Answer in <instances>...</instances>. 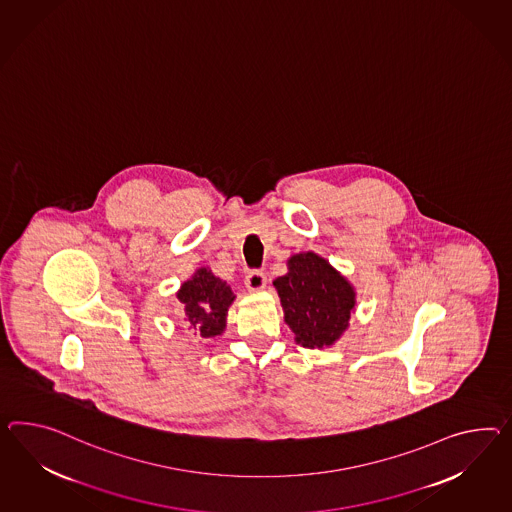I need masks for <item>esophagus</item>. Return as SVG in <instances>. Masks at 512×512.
Returning <instances> with one entry per match:
<instances>
[{
    "label": "esophagus",
    "instance_id": "34e87169",
    "mask_svg": "<svg viewBox=\"0 0 512 512\" xmlns=\"http://www.w3.org/2000/svg\"><path fill=\"white\" fill-rule=\"evenodd\" d=\"M245 284H247V288L250 291H260L267 284V276L263 275L262 271L254 269V271H249L247 276H245Z\"/></svg>",
    "mask_w": 512,
    "mask_h": 512
}]
</instances>
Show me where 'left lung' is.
I'll return each mask as SVG.
<instances>
[{
    "instance_id": "obj_1",
    "label": "left lung",
    "mask_w": 512,
    "mask_h": 512,
    "mask_svg": "<svg viewBox=\"0 0 512 512\" xmlns=\"http://www.w3.org/2000/svg\"><path fill=\"white\" fill-rule=\"evenodd\" d=\"M273 286L284 308V321L302 347H328L349 327L356 304L354 288L315 252L291 256L288 275L278 276Z\"/></svg>"
}]
</instances>
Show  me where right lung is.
<instances>
[{"mask_svg": "<svg viewBox=\"0 0 512 512\" xmlns=\"http://www.w3.org/2000/svg\"><path fill=\"white\" fill-rule=\"evenodd\" d=\"M176 297L184 304L187 323L197 330L200 338L223 334L228 308L236 299L230 286L206 267L197 269L193 278L182 284Z\"/></svg>", "mask_w": 512, "mask_h": 512, "instance_id": "add662e5", "label": "right lung"}]
</instances>
